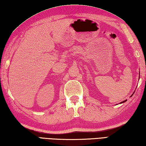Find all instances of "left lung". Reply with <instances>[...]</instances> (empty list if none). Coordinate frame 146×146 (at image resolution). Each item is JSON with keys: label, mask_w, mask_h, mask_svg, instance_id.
Wrapping results in <instances>:
<instances>
[{"label": "left lung", "mask_w": 146, "mask_h": 146, "mask_svg": "<svg viewBox=\"0 0 146 146\" xmlns=\"http://www.w3.org/2000/svg\"><path fill=\"white\" fill-rule=\"evenodd\" d=\"M132 95H133V94H132ZM126 101H127V100H125V101H122L121 102H120V104H121V103H123V102H126Z\"/></svg>", "instance_id": "obj_1"}]
</instances>
